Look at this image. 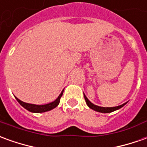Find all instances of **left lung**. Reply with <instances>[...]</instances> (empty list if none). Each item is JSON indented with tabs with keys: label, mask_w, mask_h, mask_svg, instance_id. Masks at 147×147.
Wrapping results in <instances>:
<instances>
[{
	"label": "left lung",
	"mask_w": 147,
	"mask_h": 147,
	"mask_svg": "<svg viewBox=\"0 0 147 147\" xmlns=\"http://www.w3.org/2000/svg\"><path fill=\"white\" fill-rule=\"evenodd\" d=\"M84 98H85V101H86L87 105H88L91 109L94 110V111H98V112H101V113L112 112V111H116V110L119 109V108H121V107H123L125 104H127V102H125V103H123V104H122V105H120V106H118V107H98V106L93 104L92 102H90V101L88 100V98L86 97V95H84Z\"/></svg>",
	"instance_id": "obj_1"
}]
</instances>
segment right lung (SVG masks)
Wrapping results in <instances>:
<instances>
[{
  "instance_id": "right-lung-1",
  "label": "right lung",
  "mask_w": 147,
  "mask_h": 147,
  "mask_svg": "<svg viewBox=\"0 0 147 147\" xmlns=\"http://www.w3.org/2000/svg\"><path fill=\"white\" fill-rule=\"evenodd\" d=\"M63 90L62 92L60 93V95L58 96V98H56L55 101H53L52 102H49L48 104H45V105H36V104H31V103H27V102H24L23 101L20 100L19 98H17L16 97V100L18 101V102L20 103V105L22 106L23 107H24L25 109L28 110V111L33 113H42L45 112V111H49L51 110L54 109L55 107H56L57 106L59 105V101H60V98L63 95Z\"/></svg>"
}]
</instances>
